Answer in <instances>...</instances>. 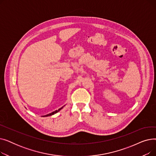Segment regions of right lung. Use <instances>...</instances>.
I'll use <instances>...</instances> for the list:
<instances>
[{
  "instance_id": "obj_1",
  "label": "right lung",
  "mask_w": 156,
  "mask_h": 156,
  "mask_svg": "<svg viewBox=\"0 0 156 156\" xmlns=\"http://www.w3.org/2000/svg\"><path fill=\"white\" fill-rule=\"evenodd\" d=\"M64 106H62V108H61L60 109H59L58 110H56V111H54V112H51V113H49V114H47V115H45V116H43V117H47V116H52V115H54V114H55V113H57V112H58L59 111H61L62 108H63V107Z\"/></svg>"
}]
</instances>
